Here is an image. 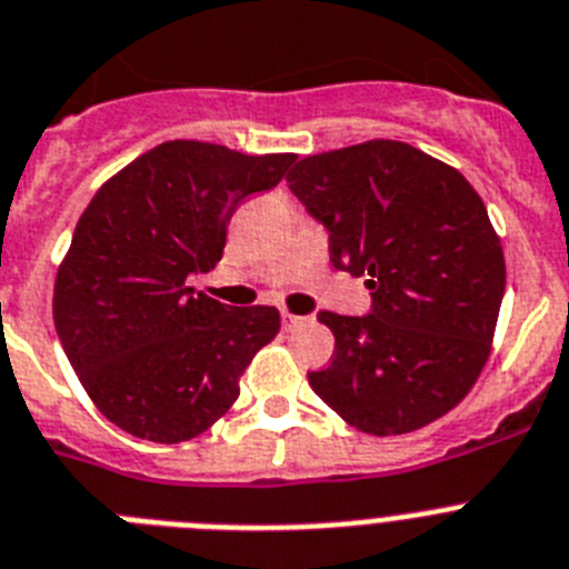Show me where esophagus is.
<instances>
[{"mask_svg": "<svg viewBox=\"0 0 569 569\" xmlns=\"http://www.w3.org/2000/svg\"><path fill=\"white\" fill-rule=\"evenodd\" d=\"M308 322V317H293V313H281V325H284V331H296V328H302Z\"/></svg>", "mask_w": 569, "mask_h": 569, "instance_id": "1", "label": "esophagus"}]
</instances>
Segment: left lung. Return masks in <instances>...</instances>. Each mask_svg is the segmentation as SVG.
I'll return each mask as SVG.
<instances>
[{
  "instance_id": "8db88e82",
  "label": "left lung",
  "mask_w": 569,
  "mask_h": 569,
  "mask_svg": "<svg viewBox=\"0 0 569 569\" xmlns=\"http://www.w3.org/2000/svg\"><path fill=\"white\" fill-rule=\"evenodd\" d=\"M288 187L328 230L333 267L371 290L366 317L319 313L337 348L310 388L377 437L455 409L487 366L507 288L501 238L472 183L415 146L368 140L302 158Z\"/></svg>"
}]
</instances>
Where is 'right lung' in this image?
Masks as SVG:
<instances>
[{
	"instance_id": "add662e5",
	"label": "right lung",
	"mask_w": 569,
	"mask_h": 569,
	"mask_svg": "<svg viewBox=\"0 0 569 569\" xmlns=\"http://www.w3.org/2000/svg\"><path fill=\"white\" fill-rule=\"evenodd\" d=\"M293 160L167 140L97 189L57 270L53 325L111 423L181 443L238 400L244 368L279 333V310L230 308L189 279L221 261L238 203L273 189Z\"/></svg>"
}]
</instances>
